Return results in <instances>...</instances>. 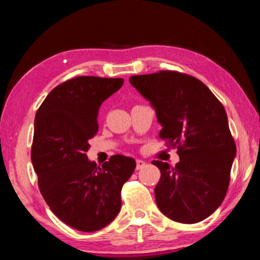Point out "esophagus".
Returning <instances> with one entry per match:
<instances>
[{"instance_id": "1", "label": "esophagus", "mask_w": 260, "mask_h": 260, "mask_svg": "<svg viewBox=\"0 0 260 260\" xmlns=\"http://www.w3.org/2000/svg\"><path fill=\"white\" fill-rule=\"evenodd\" d=\"M143 166H146V161L142 159H136V170H141Z\"/></svg>"}]
</instances>
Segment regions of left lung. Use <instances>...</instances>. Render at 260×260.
Segmentation results:
<instances>
[{"instance_id": "8db88e82", "label": "left lung", "mask_w": 260, "mask_h": 260, "mask_svg": "<svg viewBox=\"0 0 260 260\" xmlns=\"http://www.w3.org/2000/svg\"><path fill=\"white\" fill-rule=\"evenodd\" d=\"M129 82L150 101L162 126L159 138L180 157L175 166L152 161L160 170L158 209L177 222L202 221L225 199L236 155L223 105L187 73L164 70L133 76Z\"/></svg>"}]
</instances>
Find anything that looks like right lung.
I'll use <instances>...</instances> for the list:
<instances>
[{
  "label": "right lung",
  "mask_w": 260,
  "mask_h": 260,
  "mask_svg": "<svg viewBox=\"0 0 260 260\" xmlns=\"http://www.w3.org/2000/svg\"><path fill=\"white\" fill-rule=\"evenodd\" d=\"M121 78L80 76L55 87L38 109L30 159L38 186L57 218L74 230L96 232L121 208V188L133 174V158L113 155L100 167L89 161L101 105Z\"/></svg>",
  "instance_id": "right-lung-1"
}]
</instances>
